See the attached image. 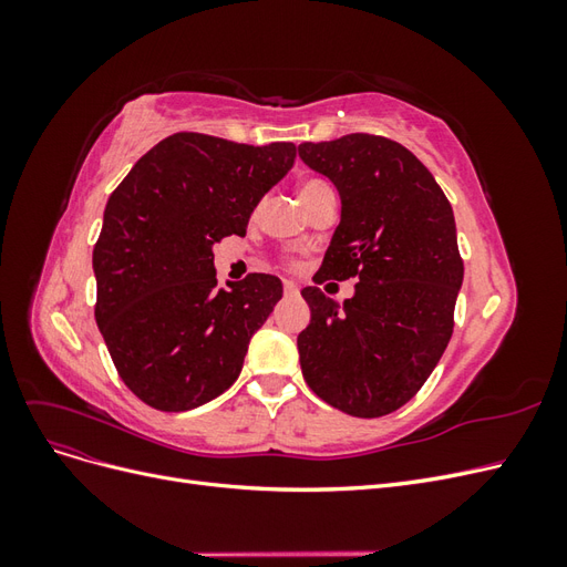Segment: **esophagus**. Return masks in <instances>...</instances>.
<instances>
[{
  "label": "esophagus",
  "mask_w": 567,
  "mask_h": 567,
  "mask_svg": "<svg viewBox=\"0 0 567 567\" xmlns=\"http://www.w3.org/2000/svg\"><path fill=\"white\" fill-rule=\"evenodd\" d=\"M284 293L288 298H296V296H300V286L296 281H284Z\"/></svg>",
  "instance_id": "1"
}]
</instances>
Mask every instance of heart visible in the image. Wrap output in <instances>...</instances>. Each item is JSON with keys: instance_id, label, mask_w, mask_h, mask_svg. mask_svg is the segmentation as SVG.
I'll list each match as a JSON object with an SVG mask.
<instances>
[{"instance_id": "obj_1", "label": "heart", "mask_w": 567, "mask_h": 567, "mask_svg": "<svg viewBox=\"0 0 567 567\" xmlns=\"http://www.w3.org/2000/svg\"><path fill=\"white\" fill-rule=\"evenodd\" d=\"M326 182H321V179H310V182H305L302 184V188H300V194H305V192H312V188H319V186H323Z\"/></svg>"}]
</instances>
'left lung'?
<instances>
[{"mask_svg":"<svg viewBox=\"0 0 567 567\" xmlns=\"http://www.w3.org/2000/svg\"><path fill=\"white\" fill-rule=\"evenodd\" d=\"M298 153L340 196L319 274L359 279L342 305L302 288L312 312L298 336L302 375L350 416H385L421 390L452 338L463 284L452 205L414 153L385 136L307 142Z\"/></svg>","mask_w":567,"mask_h":567,"instance_id":"left-lung-1","label":"left lung"}]
</instances>
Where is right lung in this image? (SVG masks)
I'll use <instances>...</instances> for the list:
<instances>
[{"label": "right lung", "instance_id": "add662e5", "mask_svg": "<svg viewBox=\"0 0 567 567\" xmlns=\"http://www.w3.org/2000/svg\"><path fill=\"white\" fill-rule=\"evenodd\" d=\"M296 146L177 132L111 194L94 246L96 323L125 385L153 409L188 411L241 373L248 342L284 296L271 274L219 290L213 246L246 234Z\"/></svg>", "mask_w": 567, "mask_h": 567}]
</instances>
